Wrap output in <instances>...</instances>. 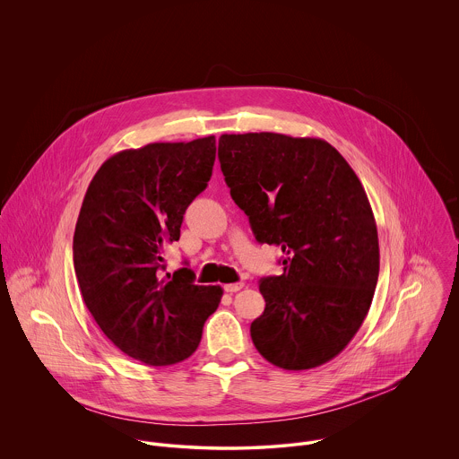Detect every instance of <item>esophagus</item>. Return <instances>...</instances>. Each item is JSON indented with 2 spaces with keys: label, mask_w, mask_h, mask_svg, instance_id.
Masks as SVG:
<instances>
[{
  "label": "esophagus",
  "mask_w": 459,
  "mask_h": 459,
  "mask_svg": "<svg viewBox=\"0 0 459 459\" xmlns=\"http://www.w3.org/2000/svg\"><path fill=\"white\" fill-rule=\"evenodd\" d=\"M244 288V282H230V284H224V291L226 293H237Z\"/></svg>",
  "instance_id": "1"
}]
</instances>
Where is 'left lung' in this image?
<instances>
[{"mask_svg":"<svg viewBox=\"0 0 459 459\" xmlns=\"http://www.w3.org/2000/svg\"><path fill=\"white\" fill-rule=\"evenodd\" d=\"M219 160L256 240L284 255V272L260 281L256 350L288 371L325 364L362 325L380 272L377 222L359 177L327 141L275 132L222 134Z\"/></svg>","mask_w":459,"mask_h":459,"instance_id":"left-lung-1","label":"left lung"}]
</instances>
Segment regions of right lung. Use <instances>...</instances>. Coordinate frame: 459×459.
<instances>
[{
    "label": "right lung",
    "mask_w": 459,
    "mask_h": 459,
    "mask_svg": "<svg viewBox=\"0 0 459 459\" xmlns=\"http://www.w3.org/2000/svg\"><path fill=\"white\" fill-rule=\"evenodd\" d=\"M215 137L150 143L109 157L82 199L74 268L82 300L108 339L146 366L196 351L221 286H197L187 266L164 272L184 213L212 177Z\"/></svg>",
    "instance_id": "obj_1"
}]
</instances>
